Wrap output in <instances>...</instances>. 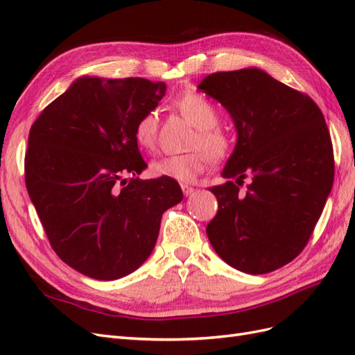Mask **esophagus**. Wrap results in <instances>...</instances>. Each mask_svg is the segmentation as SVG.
<instances>
[{"mask_svg":"<svg viewBox=\"0 0 355 355\" xmlns=\"http://www.w3.org/2000/svg\"><path fill=\"white\" fill-rule=\"evenodd\" d=\"M180 188H182V191H184V196H185V197H189V196H192V194H194V192H196L194 188L189 187V185H185V184H182Z\"/></svg>","mask_w":355,"mask_h":355,"instance_id":"34e87169","label":"esophagus"}]
</instances>
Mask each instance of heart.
Instances as JSON below:
<instances>
[{
    "label": "heart",
    "instance_id": "1",
    "mask_svg": "<svg viewBox=\"0 0 355 355\" xmlns=\"http://www.w3.org/2000/svg\"><path fill=\"white\" fill-rule=\"evenodd\" d=\"M171 106L196 127L191 137V149H202L188 154L167 155L153 161L151 173L155 178L189 184L206 170L210 158L227 157L231 148L230 135L218 127L219 114L214 105L198 93H185L171 102ZM158 136V116L154 111L145 112L135 124L133 137L136 145L144 151H154Z\"/></svg>",
    "mask_w": 355,
    "mask_h": 355
}]
</instances>
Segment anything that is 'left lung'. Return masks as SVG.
Here are the masks:
<instances>
[{
    "label": "left lung",
    "mask_w": 355,
    "mask_h": 355,
    "mask_svg": "<svg viewBox=\"0 0 355 355\" xmlns=\"http://www.w3.org/2000/svg\"><path fill=\"white\" fill-rule=\"evenodd\" d=\"M198 89L225 106L239 135L222 171L237 185L210 188L219 209L207 237L235 270H278L304 250L331 191L335 159L323 112L256 68L207 75ZM247 175L252 182L240 191Z\"/></svg>",
    "instance_id": "1"
}]
</instances>
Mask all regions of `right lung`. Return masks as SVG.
Listing matches in <instances>:
<instances>
[{"mask_svg":"<svg viewBox=\"0 0 355 355\" xmlns=\"http://www.w3.org/2000/svg\"><path fill=\"white\" fill-rule=\"evenodd\" d=\"M164 94L161 81L81 77L29 130L31 201L53 250L94 280L137 270L154 249L163 213L184 198L176 180L136 178L146 163L135 124Z\"/></svg>","mask_w":355,"mask_h":355,"instance_id":"obj_1","label":"right lung"}]
</instances>
